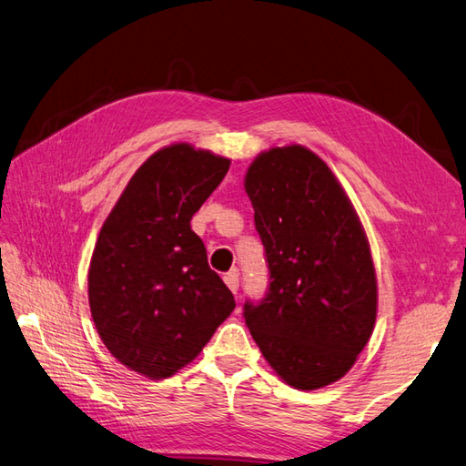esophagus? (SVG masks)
<instances>
[{
	"label": "esophagus",
	"instance_id": "1",
	"mask_svg": "<svg viewBox=\"0 0 466 466\" xmlns=\"http://www.w3.org/2000/svg\"><path fill=\"white\" fill-rule=\"evenodd\" d=\"M224 283L228 285V289H230L232 293H236L238 288H240V278H238V271L232 269L230 273H226V276H224Z\"/></svg>",
	"mask_w": 466,
	"mask_h": 466
}]
</instances>
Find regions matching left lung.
I'll list each match as a JSON object with an SVG mask.
<instances>
[{
	"mask_svg": "<svg viewBox=\"0 0 466 466\" xmlns=\"http://www.w3.org/2000/svg\"><path fill=\"white\" fill-rule=\"evenodd\" d=\"M244 188L269 264V291L246 325L285 384L319 390L354 366L376 325L378 281L347 190L299 143L261 151Z\"/></svg>",
	"mask_w": 466,
	"mask_h": 466,
	"instance_id": "obj_1",
	"label": "left lung"
}]
</instances>
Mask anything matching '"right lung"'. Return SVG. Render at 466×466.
Returning <instances> with one entry per match:
<instances>
[{
  "mask_svg": "<svg viewBox=\"0 0 466 466\" xmlns=\"http://www.w3.org/2000/svg\"><path fill=\"white\" fill-rule=\"evenodd\" d=\"M230 159L190 143L155 151L104 220L88 268V303L116 360L165 380L205 349L234 311L208 268L190 218L228 173Z\"/></svg>",
  "mask_w": 466,
  "mask_h": 466,
  "instance_id": "1",
  "label": "right lung"
}]
</instances>
